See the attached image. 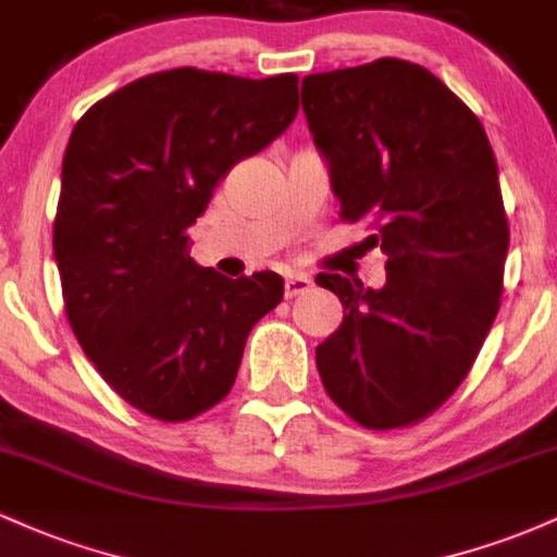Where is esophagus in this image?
Here are the masks:
<instances>
[{
	"instance_id": "1",
	"label": "esophagus",
	"mask_w": 557,
	"mask_h": 557,
	"mask_svg": "<svg viewBox=\"0 0 557 557\" xmlns=\"http://www.w3.org/2000/svg\"><path fill=\"white\" fill-rule=\"evenodd\" d=\"M309 287H311L309 274H287V277H285V298L304 296Z\"/></svg>"
}]
</instances>
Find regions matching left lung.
I'll list each match as a JSON object with an SVG mask.
<instances>
[{
  "mask_svg": "<svg viewBox=\"0 0 557 557\" xmlns=\"http://www.w3.org/2000/svg\"><path fill=\"white\" fill-rule=\"evenodd\" d=\"M309 131L327 157L341 216H372L387 253L380 290L319 272L345 317L322 345V385L367 430L437 411L495 322L508 253L497 162L482 123L430 70L382 57L306 75Z\"/></svg>",
  "mask_w": 557,
  "mask_h": 557,
  "instance_id": "obj_1",
  "label": "left lung"
}]
</instances>
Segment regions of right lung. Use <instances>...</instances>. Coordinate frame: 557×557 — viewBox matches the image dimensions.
I'll return each mask as SVG.
<instances>
[{
  "label": "right lung",
  "mask_w": 557,
  "mask_h": 557,
  "mask_svg": "<svg viewBox=\"0 0 557 557\" xmlns=\"http://www.w3.org/2000/svg\"><path fill=\"white\" fill-rule=\"evenodd\" d=\"M298 114V75L177 67L120 88L75 123L54 259L67 322L96 372L146 417L188 421L233 387L283 277L230 280L190 259L188 227L240 159Z\"/></svg>",
  "instance_id": "obj_1"
}]
</instances>
